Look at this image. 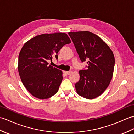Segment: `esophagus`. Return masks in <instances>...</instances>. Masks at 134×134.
<instances>
[{
	"mask_svg": "<svg viewBox=\"0 0 134 134\" xmlns=\"http://www.w3.org/2000/svg\"><path fill=\"white\" fill-rule=\"evenodd\" d=\"M63 73L65 75H69L71 73V71H63Z\"/></svg>",
	"mask_w": 134,
	"mask_h": 134,
	"instance_id": "34e87169",
	"label": "esophagus"
}]
</instances>
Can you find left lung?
Returning <instances> with one entry per match:
<instances>
[{
  "mask_svg": "<svg viewBox=\"0 0 134 134\" xmlns=\"http://www.w3.org/2000/svg\"><path fill=\"white\" fill-rule=\"evenodd\" d=\"M69 35L82 62L87 61L86 70L79 71L80 79L75 85L78 94L87 99L99 96L112 78L115 57L109 47L89 31L69 32Z\"/></svg>",
  "mask_w": 134,
  "mask_h": 134,
  "instance_id": "left-lung-1",
  "label": "left lung"
}]
</instances>
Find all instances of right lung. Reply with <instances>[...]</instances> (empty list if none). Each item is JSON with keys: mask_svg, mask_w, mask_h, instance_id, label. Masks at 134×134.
<instances>
[{"mask_svg": "<svg viewBox=\"0 0 134 134\" xmlns=\"http://www.w3.org/2000/svg\"><path fill=\"white\" fill-rule=\"evenodd\" d=\"M71 40L66 33H45L25 42L18 56V69L24 86L31 94L47 99L58 92L63 79L62 71L49 65L53 57Z\"/></svg>", "mask_w": 134, "mask_h": 134, "instance_id": "right-lung-1", "label": "right lung"}]
</instances>
